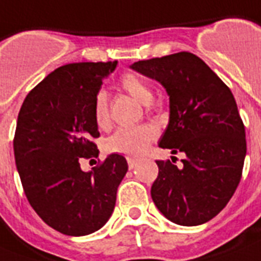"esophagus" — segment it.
<instances>
[{"label":"esophagus","instance_id":"34e87169","mask_svg":"<svg viewBox=\"0 0 261 261\" xmlns=\"http://www.w3.org/2000/svg\"><path fill=\"white\" fill-rule=\"evenodd\" d=\"M137 162H139V160L135 159V158H128V166H129V168H130V170H133V168L136 167Z\"/></svg>","mask_w":261,"mask_h":261}]
</instances>
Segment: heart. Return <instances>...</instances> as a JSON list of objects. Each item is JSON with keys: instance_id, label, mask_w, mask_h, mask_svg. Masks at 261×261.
Here are the masks:
<instances>
[{"instance_id": "1", "label": "heart", "mask_w": 261, "mask_h": 261, "mask_svg": "<svg viewBox=\"0 0 261 261\" xmlns=\"http://www.w3.org/2000/svg\"><path fill=\"white\" fill-rule=\"evenodd\" d=\"M121 86L143 105H149L152 101V90L147 83L136 75L128 74L121 79ZM94 120L99 128L109 125V106L105 91H98L94 99ZM156 137V129L149 125L135 128H121L106 140L105 149L109 153H120L125 156H140L145 152L148 144Z\"/></svg>"}]
</instances>
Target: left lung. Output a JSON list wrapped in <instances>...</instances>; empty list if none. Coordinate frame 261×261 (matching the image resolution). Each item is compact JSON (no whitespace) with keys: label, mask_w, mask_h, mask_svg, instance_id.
Masks as SVG:
<instances>
[{"label":"left lung","mask_w":261,"mask_h":261,"mask_svg":"<svg viewBox=\"0 0 261 261\" xmlns=\"http://www.w3.org/2000/svg\"><path fill=\"white\" fill-rule=\"evenodd\" d=\"M130 68L166 89L170 120L159 147L185 155L180 167L156 162L159 175L151 187L152 199L175 224H205L234 194L247 155L245 128L232 91L190 52L139 60Z\"/></svg>","instance_id":"left-lung-1"}]
</instances>
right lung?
Listing matches in <instances>:
<instances>
[{
    "label": "right lung",
    "mask_w": 261,
    "mask_h": 261,
    "mask_svg": "<svg viewBox=\"0 0 261 261\" xmlns=\"http://www.w3.org/2000/svg\"><path fill=\"white\" fill-rule=\"evenodd\" d=\"M114 62L70 63L48 74L22 102L13 148L24 193L48 226L86 236L108 222L128 163L112 153L93 171L81 160L98 158L94 99Z\"/></svg>",
    "instance_id": "add662e5"
}]
</instances>
